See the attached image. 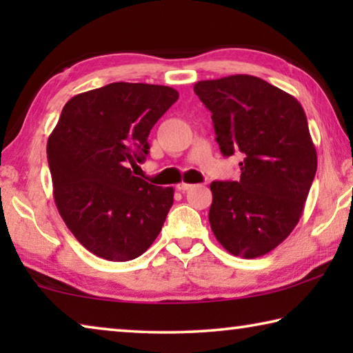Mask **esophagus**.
<instances>
[{
  "instance_id": "obj_1",
  "label": "esophagus",
  "mask_w": 353,
  "mask_h": 353,
  "mask_svg": "<svg viewBox=\"0 0 353 353\" xmlns=\"http://www.w3.org/2000/svg\"><path fill=\"white\" fill-rule=\"evenodd\" d=\"M191 187H193V185H191V183H185V182H182V183H179V185H177V190H179V191H187V190H190Z\"/></svg>"
}]
</instances>
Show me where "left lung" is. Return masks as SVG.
Masks as SVG:
<instances>
[{
	"instance_id": "left-lung-1",
	"label": "left lung",
	"mask_w": 353,
	"mask_h": 353,
	"mask_svg": "<svg viewBox=\"0 0 353 353\" xmlns=\"http://www.w3.org/2000/svg\"><path fill=\"white\" fill-rule=\"evenodd\" d=\"M212 112L221 152L240 151V181L212 182L213 235L227 252L256 259L276 249L302 216L318 155L299 101L260 77L194 83Z\"/></svg>"
}]
</instances>
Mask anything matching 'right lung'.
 Segmentation results:
<instances>
[{
	"label": "right lung",
	"mask_w": 353,
	"mask_h": 353,
	"mask_svg": "<svg viewBox=\"0 0 353 353\" xmlns=\"http://www.w3.org/2000/svg\"><path fill=\"white\" fill-rule=\"evenodd\" d=\"M177 99L171 87L113 82L71 98L48 139L57 210L101 259L134 260L162 230L174 188L148 183L130 166L146 159L149 132Z\"/></svg>",
	"instance_id": "1"
}]
</instances>
